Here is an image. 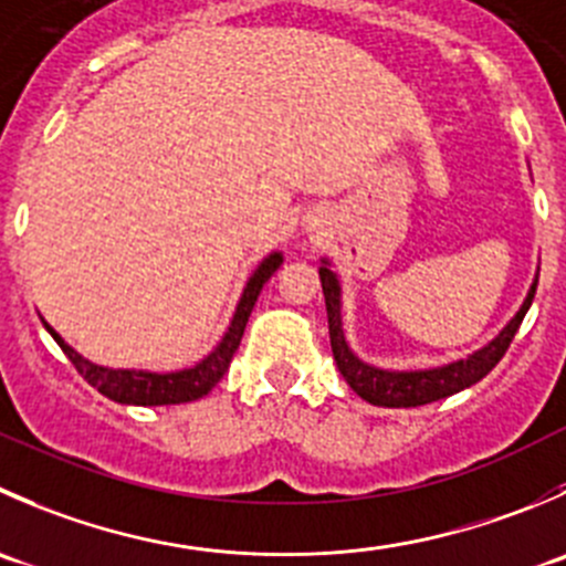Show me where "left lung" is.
Listing matches in <instances>:
<instances>
[{
  "mask_svg": "<svg viewBox=\"0 0 566 566\" xmlns=\"http://www.w3.org/2000/svg\"><path fill=\"white\" fill-rule=\"evenodd\" d=\"M321 284H323V298H326V315H328V337H332V354L337 361L339 373L348 381V387L354 389L359 398H365L373 406H387V409H406V406H422L434 403V400L448 398V395H457L462 389L479 384L497 361L503 359V354L512 345L514 334H517L520 323H523L525 312H528L531 301H534L536 282L531 284L528 295H525L523 306L517 310V315L501 328L492 343H486L484 348L473 350L468 359L448 361L442 367H429V370H384V367L367 365L359 356L350 350L348 339L343 332V284H339L337 273L332 271L328 260H321Z\"/></svg>",
  "mask_w": 566,
  "mask_h": 566,
  "instance_id": "1",
  "label": "left lung"
}]
</instances>
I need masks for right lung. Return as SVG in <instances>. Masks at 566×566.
I'll return each mask as SVG.
<instances>
[{
    "mask_svg": "<svg viewBox=\"0 0 566 566\" xmlns=\"http://www.w3.org/2000/svg\"><path fill=\"white\" fill-rule=\"evenodd\" d=\"M282 262H284L282 251H271V254L256 265V271L251 273L249 282H245L243 295H240L238 306H234L232 323H229L221 343H218L205 359L196 361L193 367H185V370L151 373V370H120V367L115 370V367L96 365V361L76 354V350L71 348V345L65 343V339L60 337L46 321H43V326H46V332L52 334L54 343L63 348V354L69 356L71 365L76 367V373H80L91 387H96L104 398L115 400V403H132V406L190 403V400L205 398V395L221 381L223 373L229 370V361H232L234 350H238L240 339H243L251 310H254L265 282L276 273V268L282 265Z\"/></svg>",
    "mask_w": 566,
    "mask_h": 566,
    "instance_id": "1",
    "label": "right lung"
}]
</instances>
